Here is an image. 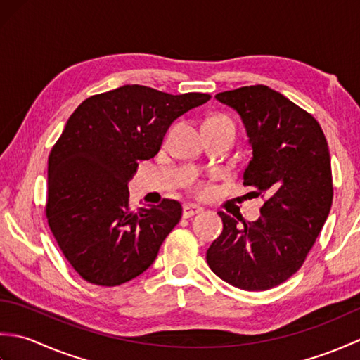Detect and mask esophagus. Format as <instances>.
<instances>
[{"label":"esophagus","mask_w":360,"mask_h":360,"mask_svg":"<svg viewBox=\"0 0 360 360\" xmlns=\"http://www.w3.org/2000/svg\"><path fill=\"white\" fill-rule=\"evenodd\" d=\"M202 212V207H200V205L196 204H184V207H182V217L184 218H190L196 215V213H201Z\"/></svg>","instance_id":"esophagus-1"}]
</instances>
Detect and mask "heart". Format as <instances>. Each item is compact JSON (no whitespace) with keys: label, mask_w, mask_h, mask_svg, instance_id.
Listing matches in <instances>:
<instances>
[{"label":"heart","mask_w":360,"mask_h":360,"mask_svg":"<svg viewBox=\"0 0 360 360\" xmlns=\"http://www.w3.org/2000/svg\"><path fill=\"white\" fill-rule=\"evenodd\" d=\"M215 119H227V120H231L229 117H226V116H221V117H215ZM195 192L198 193V195H202V193H205L207 192V186L205 184H202V182H196L195 184Z\"/></svg>","instance_id":"heart-1"}]
</instances>
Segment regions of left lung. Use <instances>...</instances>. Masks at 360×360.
<instances>
[{"mask_svg":"<svg viewBox=\"0 0 360 360\" xmlns=\"http://www.w3.org/2000/svg\"><path fill=\"white\" fill-rule=\"evenodd\" d=\"M215 98L246 127L252 159L243 184L264 204L262 217L243 226L218 212L223 232L205 258L229 285L266 290L300 269L322 231L333 204L330 150L319 122L269 86H243Z\"/></svg>","mask_w":360,"mask_h":360,"instance_id":"8db88e82","label":"left lung"}]
</instances>
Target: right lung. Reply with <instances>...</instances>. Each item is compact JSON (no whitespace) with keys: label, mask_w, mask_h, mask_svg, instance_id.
<instances>
[{"label":"right lung","mask_w":360,"mask_h":360,"mask_svg":"<svg viewBox=\"0 0 360 360\" xmlns=\"http://www.w3.org/2000/svg\"><path fill=\"white\" fill-rule=\"evenodd\" d=\"M210 97L125 85L88 97L68 119L48 160L46 218L83 280L119 286L155 262L182 207L162 200L133 210L128 181L158 155L173 120Z\"/></svg>","instance_id":"add662e5"}]
</instances>
